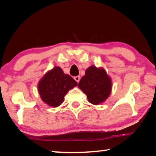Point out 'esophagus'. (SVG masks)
I'll list each match as a JSON object with an SVG mask.
<instances>
[{"instance_id": "esophagus-1", "label": "esophagus", "mask_w": 156, "mask_h": 156, "mask_svg": "<svg viewBox=\"0 0 156 156\" xmlns=\"http://www.w3.org/2000/svg\"><path fill=\"white\" fill-rule=\"evenodd\" d=\"M74 80L77 82V83H79V81H80V77L79 76H76V77H74Z\"/></svg>"}]
</instances>
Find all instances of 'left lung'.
<instances>
[{
  "label": "left lung",
  "instance_id": "obj_1",
  "mask_svg": "<svg viewBox=\"0 0 156 156\" xmlns=\"http://www.w3.org/2000/svg\"><path fill=\"white\" fill-rule=\"evenodd\" d=\"M78 87L90 103L97 105L102 103L109 96L112 91V80L103 68L91 66L86 69Z\"/></svg>",
  "mask_w": 156,
  "mask_h": 156
}]
</instances>
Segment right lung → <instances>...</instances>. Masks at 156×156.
Masks as SVG:
<instances>
[{
    "label": "right lung",
    "mask_w": 156,
    "mask_h": 156,
    "mask_svg": "<svg viewBox=\"0 0 156 156\" xmlns=\"http://www.w3.org/2000/svg\"><path fill=\"white\" fill-rule=\"evenodd\" d=\"M77 85L76 81L64 73L61 68L55 67L39 81L38 89L44 102L49 106L57 107L64 101L67 92Z\"/></svg>",
    "instance_id": "1"
}]
</instances>
